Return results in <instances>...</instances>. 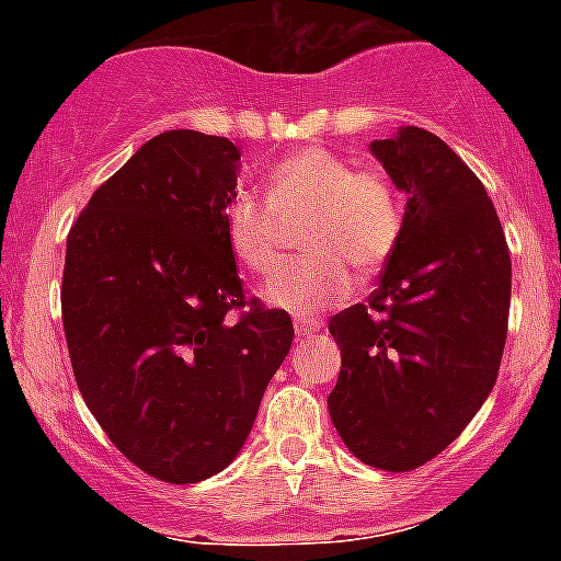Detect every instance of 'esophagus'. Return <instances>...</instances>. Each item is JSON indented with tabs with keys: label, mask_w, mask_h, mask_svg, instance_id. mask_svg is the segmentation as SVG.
Segmentation results:
<instances>
[{
	"label": "esophagus",
	"mask_w": 561,
	"mask_h": 561,
	"mask_svg": "<svg viewBox=\"0 0 561 561\" xmlns=\"http://www.w3.org/2000/svg\"><path fill=\"white\" fill-rule=\"evenodd\" d=\"M293 325H296V333H301V336H309V333L320 331L322 320H320V317H296V322H293Z\"/></svg>",
	"instance_id": "esophagus-1"
}]
</instances>
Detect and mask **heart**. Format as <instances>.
Returning <instances> with one entry per match:
<instances>
[{
    "label": "heart",
    "mask_w": 561,
    "mask_h": 561,
    "mask_svg": "<svg viewBox=\"0 0 561 561\" xmlns=\"http://www.w3.org/2000/svg\"><path fill=\"white\" fill-rule=\"evenodd\" d=\"M304 219L307 254L285 265L265 298L287 312H317L353 293L355 274L375 276L393 257L404 230L399 192L386 171L353 162L328 146H301L271 165L265 203L236 195L222 211L230 254L249 274L279 265L285 225Z\"/></svg>",
    "instance_id": "heart-1"
}]
</instances>
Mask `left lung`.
Returning a JSON list of instances; mask_svg holds the SVG:
<instances>
[{"label": "left lung", "mask_w": 561, "mask_h": 561, "mask_svg": "<svg viewBox=\"0 0 561 561\" xmlns=\"http://www.w3.org/2000/svg\"><path fill=\"white\" fill-rule=\"evenodd\" d=\"M407 192L404 230L366 304L331 317L342 371L328 396L364 463L412 472L467 428L500 375L511 249L483 181L421 127L371 144Z\"/></svg>", "instance_id": "1"}]
</instances>
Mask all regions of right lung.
Instances as JSON below:
<instances>
[{"instance_id": "1", "label": "right lung", "mask_w": 561, "mask_h": 561, "mask_svg": "<svg viewBox=\"0 0 561 561\" xmlns=\"http://www.w3.org/2000/svg\"><path fill=\"white\" fill-rule=\"evenodd\" d=\"M241 149L171 129L94 190L67 236L61 322L83 401L140 472L197 483L244 445L293 344L225 241Z\"/></svg>"}]
</instances>
